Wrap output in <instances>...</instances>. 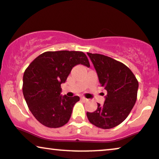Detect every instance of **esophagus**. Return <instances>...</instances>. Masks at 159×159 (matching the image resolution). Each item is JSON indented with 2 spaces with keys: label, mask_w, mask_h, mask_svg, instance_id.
Here are the masks:
<instances>
[{
  "label": "esophagus",
  "mask_w": 159,
  "mask_h": 159,
  "mask_svg": "<svg viewBox=\"0 0 159 159\" xmlns=\"http://www.w3.org/2000/svg\"><path fill=\"white\" fill-rule=\"evenodd\" d=\"M81 100H83V101H87L88 100L87 99L85 98V97H81Z\"/></svg>",
  "instance_id": "obj_1"
}]
</instances>
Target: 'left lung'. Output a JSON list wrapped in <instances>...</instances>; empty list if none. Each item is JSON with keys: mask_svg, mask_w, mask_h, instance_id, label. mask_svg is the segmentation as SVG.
<instances>
[{"mask_svg": "<svg viewBox=\"0 0 159 159\" xmlns=\"http://www.w3.org/2000/svg\"><path fill=\"white\" fill-rule=\"evenodd\" d=\"M96 70L101 86L107 94L103 105L86 113L89 120L97 127L108 129L126 119L136 102L139 84L132 70L122 62L99 54L87 53Z\"/></svg>", "mask_w": 159, "mask_h": 159, "instance_id": "1", "label": "left lung"}]
</instances>
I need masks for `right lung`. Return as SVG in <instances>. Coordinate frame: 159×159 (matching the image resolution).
<instances>
[{
  "label": "right lung",
  "instance_id": "1",
  "mask_svg": "<svg viewBox=\"0 0 159 159\" xmlns=\"http://www.w3.org/2000/svg\"><path fill=\"white\" fill-rule=\"evenodd\" d=\"M90 67L82 52H46L39 55L25 70L23 95L32 114L45 126L59 128L70 118L79 97L61 95V84L66 81L71 70L77 65Z\"/></svg>",
  "mask_w": 159,
  "mask_h": 159
}]
</instances>
